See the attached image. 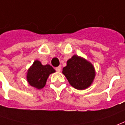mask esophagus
Returning <instances> with one entry per match:
<instances>
[{
	"instance_id": "obj_1",
	"label": "esophagus",
	"mask_w": 125,
	"mask_h": 125,
	"mask_svg": "<svg viewBox=\"0 0 125 125\" xmlns=\"http://www.w3.org/2000/svg\"><path fill=\"white\" fill-rule=\"evenodd\" d=\"M56 71H58V72H59V71H61V66H59V67H56Z\"/></svg>"
}]
</instances>
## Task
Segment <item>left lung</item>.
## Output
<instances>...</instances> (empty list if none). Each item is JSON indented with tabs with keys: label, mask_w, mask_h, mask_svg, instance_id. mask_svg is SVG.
I'll list each match as a JSON object with an SVG mask.
<instances>
[{
	"label": "left lung",
	"mask_w": 125,
	"mask_h": 125,
	"mask_svg": "<svg viewBox=\"0 0 125 125\" xmlns=\"http://www.w3.org/2000/svg\"><path fill=\"white\" fill-rule=\"evenodd\" d=\"M67 64L62 69V73L73 87L84 90L90 86L95 76L93 64L76 55L68 60Z\"/></svg>",
	"instance_id": "8db88e82"
}]
</instances>
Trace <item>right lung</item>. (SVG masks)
Instances as JSON below:
<instances>
[{
  "instance_id": "add662e5",
  "label": "right lung",
  "mask_w": 125,
  "mask_h": 125,
  "mask_svg": "<svg viewBox=\"0 0 125 125\" xmlns=\"http://www.w3.org/2000/svg\"><path fill=\"white\" fill-rule=\"evenodd\" d=\"M54 68L50 64L43 65L41 62L35 61L28 71L27 80L33 87L41 89L45 85L50 74L54 73Z\"/></svg>"
}]
</instances>
